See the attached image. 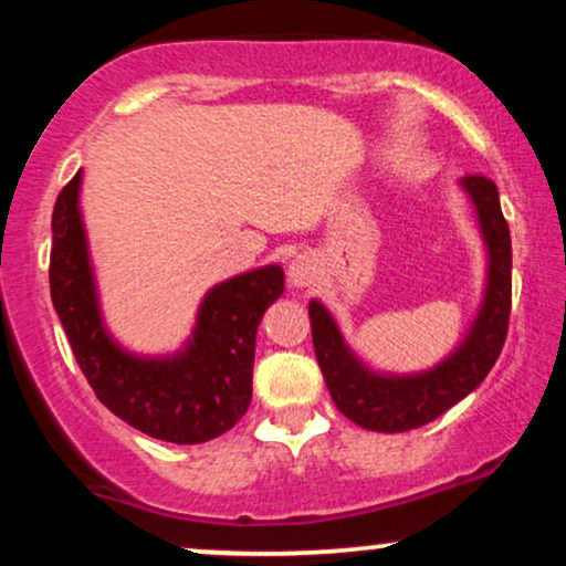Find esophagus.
<instances>
[{"label":"esophagus","instance_id":"esophagus-1","mask_svg":"<svg viewBox=\"0 0 566 566\" xmlns=\"http://www.w3.org/2000/svg\"><path fill=\"white\" fill-rule=\"evenodd\" d=\"M287 279H290L292 287H297V290L311 287V284L319 279V263H316L311 255H297L295 261L290 263Z\"/></svg>","mask_w":566,"mask_h":566}]
</instances>
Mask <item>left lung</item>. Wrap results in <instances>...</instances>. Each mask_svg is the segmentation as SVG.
<instances>
[{
  "label": "left lung",
  "instance_id": "left-lung-1",
  "mask_svg": "<svg viewBox=\"0 0 566 566\" xmlns=\"http://www.w3.org/2000/svg\"><path fill=\"white\" fill-rule=\"evenodd\" d=\"M473 201L486 247V287L476 319L460 346L426 373L391 375L367 367L343 340L335 316L319 301L308 303L316 361L335 407L367 431H412L465 399L495 367L511 316V231L500 210L497 186L484 175L460 180Z\"/></svg>",
  "mask_w": 566,
  "mask_h": 566
}]
</instances>
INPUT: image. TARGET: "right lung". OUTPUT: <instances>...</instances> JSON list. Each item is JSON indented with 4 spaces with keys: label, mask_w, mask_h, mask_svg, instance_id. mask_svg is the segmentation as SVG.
<instances>
[{
    "label": "right lung",
    "mask_w": 566,
    "mask_h": 566,
    "mask_svg": "<svg viewBox=\"0 0 566 566\" xmlns=\"http://www.w3.org/2000/svg\"><path fill=\"white\" fill-rule=\"evenodd\" d=\"M80 188L82 170L57 193L50 252V295L76 365L97 399L148 437L172 444L220 437L250 407L258 324L284 292L282 265H263L216 284L178 354H129L103 322Z\"/></svg>",
    "instance_id": "add662e5"
}]
</instances>
